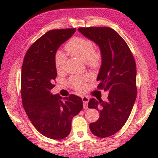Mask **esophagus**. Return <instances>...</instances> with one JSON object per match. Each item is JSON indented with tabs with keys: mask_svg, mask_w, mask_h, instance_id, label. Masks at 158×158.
Instances as JSON below:
<instances>
[{
	"mask_svg": "<svg viewBox=\"0 0 158 158\" xmlns=\"http://www.w3.org/2000/svg\"><path fill=\"white\" fill-rule=\"evenodd\" d=\"M82 100H83V108L85 109H88V103L89 101V98L87 96H83L82 97Z\"/></svg>",
	"mask_w": 158,
	"mask_h": 158,
	"instance_id": "esophagus-1",
	"label": "esophagus"
}]
</instances>
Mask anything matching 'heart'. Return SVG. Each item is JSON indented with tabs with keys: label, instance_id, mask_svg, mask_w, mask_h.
Masks as SVG:
<instances>
[{
	"label": "heart",
	"instance_id": "b5f03b06",
	"mask_svg": "<svg viewBox=\"0 0 158 158\" xmlns=\"http://www.w3.org/2000/svg\"><path fill=\"white\" fill-rule=\"evenodd\" d=\"M66 50L71 55L84 60L92 67L98 66L101 59V54L95 49L92 41L83 37H74L67 43ZM66 61V56L61 51H57L55 56V64L57 70H61ZM89 79L88 75H73L69 79V83L75 90H84L85 82Z\"/></svg>",
	"mask_w": 158,
	"mask_h": 158
}]
</instances>
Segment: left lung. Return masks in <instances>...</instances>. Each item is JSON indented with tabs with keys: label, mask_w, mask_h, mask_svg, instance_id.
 Segmentation results:
<instances>
[{
	"label": "left lung",
	"mask_w": 158,
	"mask_h": 158,
	"mask_svg": "<svg viewBox=\"0 0 158 158\" xmlns=\"http://www.w3.org/2000/svg\"><path fill=\"white\" fill-rule=\"evenodd\" d=\"M78 31L100 47L102 63L97 88L109 92L106 101L91 98L88 107L100 113L90 124L91 132L104 138L114 135L128 119L137 97V68L126 42L109 27H80Z\"/></svg>",
	"instance_id": "left-lung-1"
}]
</instances>
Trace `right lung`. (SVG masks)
<instances>
[{"instance_id": "right-lung-1", "label": "right lung", "mask_w": 158, "mask_h": 158, "mask_svg": "<svg viewBox=\"0 0 158 158\" xmlns=\"http://www.w3.org/2000/svg\"><path fill=\"white\" fill-rule=\"evenodd\" d=\"M76 29H54L39 38L28 49L21 76L23 109L39 132L52 139H62L71 130L73 118L83 109L81 97L70 94L62 98L52 95L57 77L55 56L60 45Z\"/></svg>"}]
</instances>
